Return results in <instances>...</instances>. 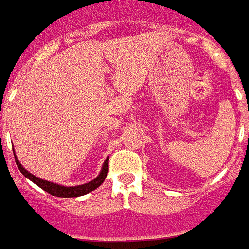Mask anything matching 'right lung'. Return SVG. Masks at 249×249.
<instances>
[{
    "label": "right lung",
    "instance_id": "1",
    "mask_svg": "<svg viewBox=\"0 0 249 249\" xmlns=\"http://www.w3.org/2000/svg\"><path fill=\"white\" fill-rule=\"evenodd\" d=\"M15 162L24 177L30 179L34 184H37L38 187L42 188L43 191L48 192L50 195L54 196V197H60V198L80 197V196L87 195V193L94 191L96 188H98L101 184L104 183L105 179H106L107 177V173H108V159H106L104 166H102V171H101L100 175H98L94 180L89 181V183H87V184H83V185H76V187H62V185H58V184L43 180V179H39V178L34 177L33 174L28 173V171L21 166V163L19 162V160L16 159V156H15Z\"/></svg>",
    "mask_w": 249,
    "mask_h": 249
}]
</instances>
